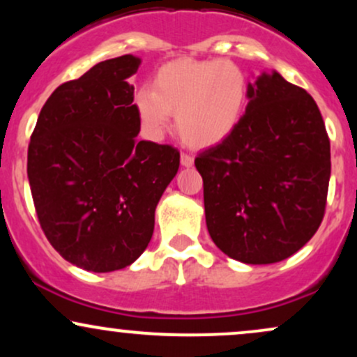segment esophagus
Here are the masks:
<instances>
[{
  "mask_svg": "<svg viewBox=\"0 0 357 357\" xmlns=\"http://www.w3.org/2000/svg\"><path fill=\"white\" fill-rule=\"evenodd\" d=\"M181 165L184 166V167H191L192 165H195V159L191 158L190 154H181Z\"/></svg>",
  "mask_w": 357,
  "mask_h": 357,
  "instance_id": "esophagus-1",
  "label": "esophagus"
}]
</instances>
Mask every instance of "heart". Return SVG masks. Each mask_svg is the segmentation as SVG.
Listing matches in <instances>:
<instances>
[{
    "mask_svg": "<svg viewBox=\"0 0 357 357\" xmlns=\"http://www.w3.org/2000/svg\"><path fill=\"white\" fill-rule=\"evenodd\" d=\"M248 92V73L235 61L181 56L155 70L153 87L136 90L134 109L147 137L165 136L174 114L179 137L204 149L223 142L236 129Z\"/></svg>",
    "mask_w": 357,
    "mask_h": 357,
    "instance_id": "obj_1",
    "label": "heart"
}]
</instances>
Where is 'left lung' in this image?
<instances>
[{
    "instance_id": "1",
    "label": "left lung",
    "mask_w": 357,
    "mask_h": 357,
    "mask_svg": "<svg viewBox=\"0 0 357 357\" xmlns=\"http://www.w3.org/2000/svg\"><path fill=\"white\" fill-rule=\"evenodd\" d=\"M195 166L203 178L211 240L243 264L285 260L324 218L331 142L321 110L275 70L250 84L240 124L202 151Z\"/></svg>"
}]
</instances>
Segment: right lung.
Segmentation results:
<instances>
[{"label": "right lung", "mask_w": 357, "mask_h": 357, "mask_svg": "<svg viewBox=\"0 0 357 357\" xmlns=\"http://www.w3.org/2000/svg\"><path fill=\"white\" fill-rule=\"evenodd\" d=\"M141 59L93 65L48 97L28 146V181L52 247L89 272L136 261L179 167L173 146L137 141L134 87Z\"/></svg>", "instance_id": "obj_1"}]
</instances>
